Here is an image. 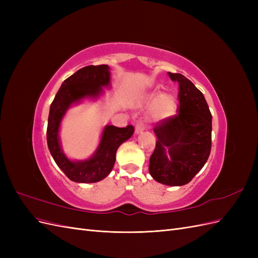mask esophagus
I'll return each mask as SVG.
<instances>
[{
	"label": "esophagus",
	"instance_id": "esophagus-1",
	"mask_svg": "<svg viewBox=\"0 0 258 258\" xmlns=\"http://www.w3.org/2000/svg\"><path fill=\"white\" fill-rule=\"evenodd\" d=\"M145 130V124L142 122V121H139L137 124H136V134L137 135H140V134H143V131Z\"/></svg>",
	"mask_w": 258,
	"mask_h": 258
}]
</instances>
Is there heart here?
<instances>
[{
	"label": "heart",
	"mask_w": 258,
	"mask_h": 258,
	"mask_svg": "<svg viewBox=\"0 0 258 258\" xmlns=\"http://www.w3.org/2000/svg\"><path fill=\"white\" fill-rule=\"evenodd\" d=\"M146 105H150L148 115L154 121H162L169 119L176 112V100L169 92L153 90L147 92L143 97Z\"/></svg>",
	"instance_id": "heart-1"
}]
</instances>
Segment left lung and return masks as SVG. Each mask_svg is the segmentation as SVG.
I'll return each mask as SVG.
<instances>
[{
	"instance_id": "1",
	"label": "left lung",
	"mask_w": 258,
	"mask_h": 258,
	"mask_svg": "<svg viewBox=\"0 0 258 258\" xmlns=\"http://www.w3.org/2000/svg\"><path fill=\"white\" fill-rule=\"evenodd\" d=\"M177 82L178 114L154 127L157 138L148 171L158 183L182 186L206 165L211 152L212 115L205 96L188 79L169 73Z\"/></svg>"
}]
</instances>
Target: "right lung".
<instances>
[{"label": "right lung", "mask_w": 258, "mask_h": 258, "mask_svg": "<svg viewBox=\"0 0 258 258\" xmlns=\"http://www.w3.org/2000/svg\"><path fill=\"white\" fill-rule=\"evenodd\" d=\"M104 88H111L110 67L106 64L85 67L62 83L50 105L47 126L48 150L57 166L76 183H96L105 178L114 167L118 147L135 132L131 124L126 128L106 124L97 150L89 158L73 160L64 154L59 132L67 111L85 99L98 100L104 93Z\"/></svg>", "instance_id": "add662e5"}]
</instances>
